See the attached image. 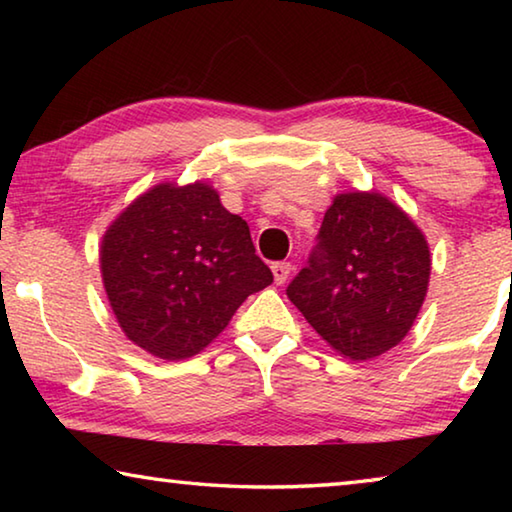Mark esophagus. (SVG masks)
<instances>
[{
	"label": "esophagus",
	"mask_w": 512,
	"mask_h": 512,
	"mask_svg": "<svg viewBox=\"0 0 512 512\" xmlns=\"http://www.w3.org/2000/svg\"><path fill=\"white\" fill-rule=\"evenodd\" d=\"M271 271H273V277H275V284H284L289 280L293 268H291L289 262H275V264H271Z\"/></svg>",
	"instance_id": "esophagus-1"
}]
</instances>
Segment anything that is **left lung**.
I'll return each instance as SVG.
<instances>
[{"label": "left lung", "mask_w": 512, "mask_h": 512, "mask_svg": "<svg viewBox=\"0 0 512 512\" xmlns=\"http://www.w3.org/2000/svg\"><path fill=\"white\" fill-rule=\"evenodd\" d=\"M429 275L427 237L400 205L379 192H343L287 296L329 348L368 361L409 334Z\"/></svg>", "instance_id": "left-lung-1"}]
</instances>
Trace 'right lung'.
<instances>
[{
    "label": "right lung",
    "mask_w": 512,
    "mask_h": 512,
    "mask_svg": "<svg viewBox=\"0 0 512 512\" xmlns=\"http://www.w3.org/2000/svg\"><path fill=\"white\" fill-rule=\"evenodd\" d=\"M99 264L121 332L164 361L203 352L241 302L273 282L248 223L205 180L137 196L108 225Z\"/></svg>",
    "instance_id": "right-lung-1"
}]
</instances>
